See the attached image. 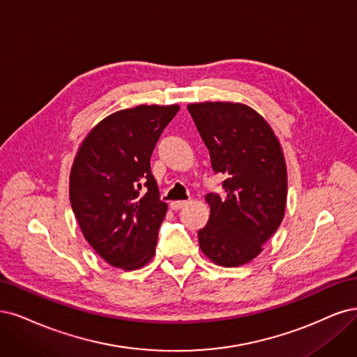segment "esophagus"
I'll use <instances>...</instances> for the list:
<instances>
[{"label":"esophagus","instance_id":"34e87169","mask_svg":"<svg viewBox=\"0 0 357 357\" xmlns=\"http://www.w3.org/2000/svg\"><path fill=\"white\" fill-rule=\"evenodd\" d=\"M187 204H188V202H185V200H176V202H172L170 203V208L174 209V211H179L182 208H185Z\"/></svg>","mask_w":357,"mask_h":357}]
</instances>
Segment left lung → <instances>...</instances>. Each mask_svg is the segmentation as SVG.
I'll return each mask as SVG.
<instances>
[{"mask_svg":"<svg viewBox=\"0 0 357 357\" xmlns=\"http://www.w3.org/2000/svg\"><path fill=\"white\" fill-rule=\"evenodd\" d=\"M215 174L225 181L221 194H206L211 215L199 231L203 254L221 267L255 259L279 228L287 195L283 148L259 112L240 102L187 105Z\"/></svg>","mask_w":357,"mask_h":357,"instance_id":"left-lung-1","label":"left lung"}]
</instances>
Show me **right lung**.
<instances>
[{"instance_id":"add662e5","label":"right lung","mask_w":357,"mask_h":357,"mask_svg":"<svg viewBox=\"0 0 357 357\" xmlns=\"http://www.w3.org/2000/svg\"><path fill=\"white\" fill-rule=\"evenodd\" d=\"M137 105L109 114L79 144L70 174V200L84 238L109 266L142 268L155 254L167 204L160 200L149 158L179 111Z\"/></svg>"}]
</instances>
